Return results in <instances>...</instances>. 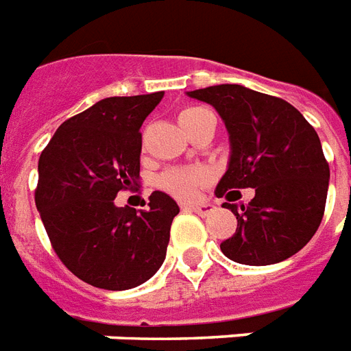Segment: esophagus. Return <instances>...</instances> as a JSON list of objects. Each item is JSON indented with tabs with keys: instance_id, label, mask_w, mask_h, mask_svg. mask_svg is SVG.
I'll use <instances>...</instances> for the list:
<instances>
[{
	"instance_id": "esophagus-1",
	"label": "esophagus",
	"mask_w": 351,
	"mask_h": 351,
	"mask_svg": "<svg viewBox=\"0 0 351 351\" xmlns=\"http://www.w3.org/2000/svg\"><path fill=\"white\" fill-rule=\"evenodd\" d=\"M183 209L191 210V213H196L199 216H209L210 213H215V205L213 204H197V205H183Z\"/></svg>"
}]
</instances>
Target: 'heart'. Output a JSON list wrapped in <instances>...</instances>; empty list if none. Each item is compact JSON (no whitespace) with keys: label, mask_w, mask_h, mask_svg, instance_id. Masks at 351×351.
I'll return each instance as SVG.
<instances>
[{"label":"heart","mask_w":351,"mask_h":351,"mask_svg":"<svg viewBox=\"0 0 351 351\" xmlns=\"http://www.w3.org/2000/svg\"><path fill=\"white\" fill-rule=\"evenodd\" d=\"M207 112L209 110H205L204 107H183L179 110L178 120L181 128L189 131ZM205 179L207 173L202 168H168L157 178V186L166 194L186 202L196 196L197 189L204 185Z\"/></svg>","instance_id":"b5f03b06"}]
</instances>
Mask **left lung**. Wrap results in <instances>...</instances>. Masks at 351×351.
Returning a JSON list of instances; mask_svg holds the SVG:
<instances>
[{
    "mask_svg": "<svg viewBox=\"0 0 351 351\" xmlns=\"http://www.w3.org/2000/svg\"><path fill=\"white\" fill-rule=\"evenodd\" d=\"M222 116L231 142L228 172L216 196L237 216L233 237L220 244L226 257L250 266L274 265L298 254L322 222L329 165L315 128L281 97L241 85L189 92ZM241 188L254 199L237 206Z\"/></svg>",
    "mask_w": 351,
    "mask_h": 351,
    "instance_id": "1",
    "label": "left lung"
}]
</instances>
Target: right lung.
I'll return each instance as SVG.
<instances>
[{"label":"right lung","instance_id":"right-lung-1","mask_svg":"<svg viewBox=\"0 0 351 351\" xmlns=\"http://www.w3.org/2000/svg\"><path fill=\"white\" fill-rule=\"evenodd\" d=\"M162 92L105 97L68 118L38 159L35 204L51 247L85 283L105 291L142 285L162 265L178 204L165 192L147 209L116 207L141 178L142 122Z\"/></svg>","mask_w":351,"mask_h":351}]
</instances>
